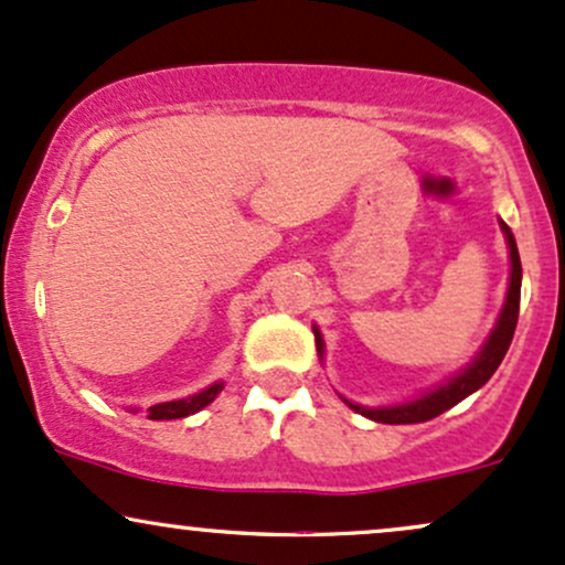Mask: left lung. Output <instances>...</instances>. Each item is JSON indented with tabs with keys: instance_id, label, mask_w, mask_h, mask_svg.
Segmentation results:
<instances>
[{
	"instance_id": "1",
	"label": "left lung",
	"mask_w": 565,
	"mask_h": 565,
	"mask_svg": "<svg viewBox=\"0 0 565 565\" xmlns=\"http://www.w3.org/2000/svg\"><path fill=\"white\" fill-rule=\"evenodd\" d=\"M502 230L507 234V245H510V262H512V275H510V290H507V301L502 315H499L497 328L493 333L488 335L486 347L480 350L478 358L472 360L459 376H454L451 382L437 386V390L427 392L422 395L419 401L414 403H405V405H392V408H363V405H352L347 403L350 408L358 411V414L367 416L373 422H382V424H416V422H429L435 416L446 414L448 408H454L456 403L465 401L467 395H472L475 390H480L488 379L493 376L499 363L504 360L507 350L512 344V335H515V326H518V312H521V256H518V245L515 237H512L510 226L502 224ZM317 335V350L322 352V339L320 333L315 331Z\"/></svg>"
}]
</instances>
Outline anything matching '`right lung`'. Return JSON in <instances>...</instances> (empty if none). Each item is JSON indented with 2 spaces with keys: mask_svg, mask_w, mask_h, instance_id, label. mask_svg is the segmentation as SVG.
<instances>
[{
  "mask_svg": "<svg viewBox=\"0 0 565 565\" xmlns=\"http://www.w3.org/2000/svg\"><path fill=\"white\" fill-rule=\"evenodd\" d=\"M224 390V384H213L207 386V390H202L200 395H192L186 397V401H170V403H160V405H151L146 414H149V419H183V416L189 414H198V411L205 408L207 403L215 401V395Z\"/></svg>",
  "mask_w": 565,
  "mask_h": 565,
  "instance_id": "1",
  "label": "right lung"
}]
</instances>
